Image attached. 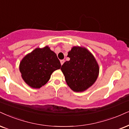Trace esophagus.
<instances>
[{
  "mask_svg": "<svg viewBox=\"0 0 129 129\" xmlns=\"http://www.w3.org/2000/svg\"><path fill=\"white\" fill-rule=\"evenodd\" d=\"M64 60H60V63H61V65L63 64V63H64Z\"/></svg>",
  "mask_w": 129,
  "mask_h": 129,
  "instance_id": "esophagus-1",
  "label": "esophagus"
}]
</instances>
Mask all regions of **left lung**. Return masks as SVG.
I'll return each mask as SVG.
<instances>
[{"mask_svg": "<svg viewBox=\"0 0 129 129\" xmlns=\"http://www.w3.org/2000/svg\"><path fill=\"white\" fill-rule=\"evenodd\" d=\"M69 61L64 62L61 70L67 84L73 91L82 92L94 83L99 68L94 57L85 48L74 47L68 52Z\"/></svg>", "mask_w": 129, "mask_h": 129, "instance_id": "1", "label": "left lung"}]
</instances>
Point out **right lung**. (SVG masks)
Wrapping results in <instances>:
<instances>
[{
  "mask_svg": "<svg viewBox=\"0 0 129 129\" xmlns=\"http://www.w3.org/2000/svg\"><path fill=\"white\" fill-rule=\"evenodd\" d=\"M61 68L56 54L48 46L37 48L22 59L20 71L24 82L33 88H40L50 79L52 73Z\"/></svg>",
  "mask_w": 129,
  "mask_h": 129,
  "instance_id": "obj_1",
  "label": "right lung"
}]
</instances>
